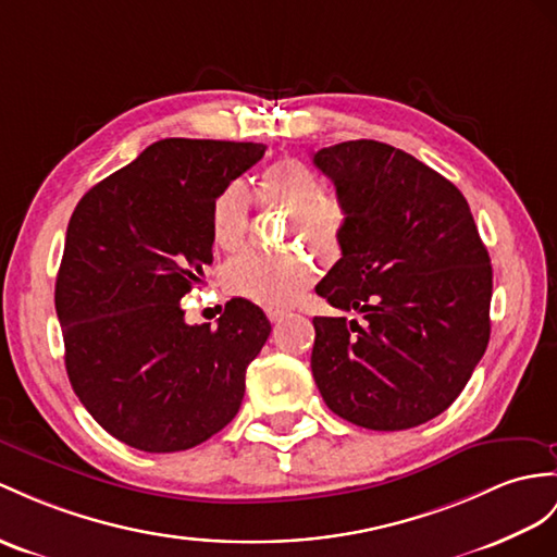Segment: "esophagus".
<instances>
[{
    "instance_id": "34e87169",
    "label": "esophagus",
    "mask_w": 557,
    "mask_h": 557,
    "mask_svg": "<svg viewBox=\"0 0 557 557\" xmlns=\"http://www.w3.org/2000/svg\"><path fill=\"white\" fill-rule=\"evenodd\" d=\"M264 311H267L269 321H278V319H283V314H286V309H274V307H269Z\"/></svg>"
}]
</instances>
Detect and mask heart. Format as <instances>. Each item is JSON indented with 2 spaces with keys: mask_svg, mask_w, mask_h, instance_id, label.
Masks as SVG:
<instances>
[{
  "mask_svg": "<svg viewBox=\"0 0 557 557\" xmlns=\"http://www.w3.org/2000/svg\"><path fill=\"white\" fill-rule=\"evenodd\" d=\"M257 198L264 206L290 210V236L309 248L329 255L337 246L347 224L343 200L321 191L319 174L300 160H278L257 180ZM252 198L243 182H232L212 202V240L224 250L243 246L250 228ZM314 276V264L300 252L269 255L243 250L224 267V288L243 300L264 307H286Z\"/></svg>",
  "mask_w": 557,
  "mask_h": 557,
  "instance_id": "obj_1",
  "label": "heart"
}]
</instances>
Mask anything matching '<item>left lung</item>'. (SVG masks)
<instances>
[{
	"mask_svg": "<svg viewBox=\"0 0 557 557\" xmlns=\"http://www.w3.org/2000/svg\"><path fill=\"white\" fill-rule=\"evenodd\" d=\"M347 210L343 257L317 295L363 321L314 317L311 373L359 428L406 430L449 409L490 345L492 264L468 200L381 141L314 153Z\"/></svg>",
	"mask_w": 557,
	"mask_h": 557,
	"instance_id": "8db88e82",
	"label": "left lung"
}]
</instances>
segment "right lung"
Wrapping results in <instances>:
<instances>
[{"label": "right lung", "instance_id": "obj_1", "mask_svg": "<svg viewBox=\"0 0 557 557\" xmlns=\"http://www.w3.org/2000/svg\"><path fill=\"white\" fill-rule=\"evenodd\" d=\"M264 144L162 139L99 182L67 222L57 276L65 371L120 442L148 454L198 446L234 420L271 323L236 297L188 325L182 297L212 264V202Z\"/></svg>", "mask_w": 557, "mask_h": 557}]
</instances>
